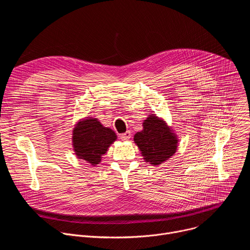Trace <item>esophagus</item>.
<instances>
[{"mask_svg":"<svg viewBox=\"0 0 250 250\" xmlns=\"http://www.w3.org/2000/svg\"><path fill=\"white\" fill-rule=\"evenodd\" d=\"M130 135H131V133H130V131H126V132H125V133H122L121 134V138L123 139V140H128L129 138H130Z\"/></svg>","mask_w":250,"mask_h":250,"instance_id":"obj_1","label":"esophagus"}]
</instances>
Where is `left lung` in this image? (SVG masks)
Here are the masks:
<instances>
[{
    "mask_svg": "<svg viewBox=\"0 0 250 250\" xmlns=\"http://www.w3.org/2000/svg\"><path fill=\"white\" fill-rule=\"evenodd\" d=\"M144 129L133 136L146 162L156 166L173 156L177 150L178 138L165 121L149 115L142 124Z\"/></svg>",
    "mask_w": 250,
    "mask_h": 250,
    "instance_id": "8db88e82",
    "label": "left lung"
}]
</instances>
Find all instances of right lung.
Returning <instances> with one entry per match:
<instances>
[{
	"mask_svg": "<svg viewBox=\"0 0 250 250\" xmlns=\"http://www.w3.org/2000/svg\"><path fill=\"white\" fill-rule=\"evenodd\" d=\"M73 149L79 159H83L96 166L102 156L117 139L115 131L104 126L98 119L85 118L79 121L72 133Z\"/></svg>",
	"mask_w": 250,
	"mask_h": 250,
	"instance_id": "add662e5",
	"label": "right lung"
}]
</instances>
